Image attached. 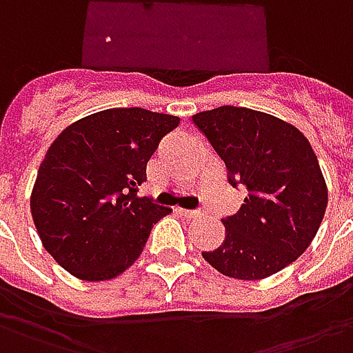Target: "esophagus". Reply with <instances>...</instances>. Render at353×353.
I'll use <instances>...</instances> for the list:
<instances>
[{
  "label": "esophagus",
  "instance_id": "1",
  "mask_svg": "<svg viewBox=\"0 0 353 353\" xmlns=\"http://www.w3.org/2000/svg\"><path fill=\"white\" fill-rule=\"evenodd\" d=\"M179 212L184 218H190V220H194V218H201L203 212L201 210H188V208H179Z\"/></svg>",
  "mask_w": 353,
  "mask_h": 353
}]
</instances>
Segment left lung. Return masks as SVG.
<instances>
[{"instance_id": "left-lung-1", "label": "left lung", "mask_w": 353, "mask_h": 353, "mask_svg": "<svg viewBox=\"0 0 353 353\" xmlns=\"http://www.w3.org/2000/svg\"><path fill=\"white\" fill-rule=\"evenodd\" d=\"M194 123L248 195L223 218L225 239L205 261L225 276L261 280L293 263L318 233L327 186L308 139L295 125L246 107L197 112Z\"/></svg>"}]
</instances>
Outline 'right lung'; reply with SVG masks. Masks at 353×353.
I'll return each mask as SVG.
<instances>
[{
    "mask_svg": "<svg viewBox=\"0 0 353 353\" xmlns=\"http://www.w3.org/2000/svg\"><path fill=\"white\" fill-rule=\"evenodd\" d=\"M179 123L141 107L107 109L71 123L46 150L30 208L45 250L73 276H118L171 212L137 192L159 141Z\"/></svg>",
    "mask_w": 353,
    "mask_h": 353,
    "instance_id": "right-lung-1",
    "label": "right lung"
}]
</instances>
